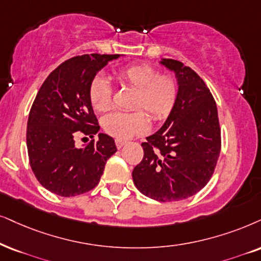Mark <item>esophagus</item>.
<instances>
[{
  "label": "esophagus",
  "mask_w": 261,
  "mask_h": 261,
  "mask_svg": "<svg viewBox=\"0 0 261 261\" xmlns=\"http://www.w3.org/2000/svg\"><path fill=\"white\" fill-rule=\"evenodd\" d=\"M125 143H126V141H124V140H119V138H117V140H115V144H117L118 149H120V148L123 147Z\"/></svg>",
  "instance_id": "esophagus-1"
}]
</instances>
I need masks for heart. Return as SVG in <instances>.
Instances as JSON below:
<instances>
[{"instance_id": "obj_1", "label": "heart", "mask_w": 261, "mask_h": 261, "mask_svg": "<svg viewBox=\"0 0 261 261\" xmlns=\"http://www.w3.org/2000/svg\"><path fill=\"white\" fill-rule=\"evenodd\" d=\"M120 81L137 90L131 113L113 112L102 119V127L110 136L130 138L148 130V119L143 110L154 121H163L170 117L176 106L179 84L173 75L160 74L154 66L136 64L121 68ZM89 100L94 110L108 111L113 103V87L102 74H96L89 85Z\"/></svg>"}]
</instances>
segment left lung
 I'll return each instance as SVG.
<instances>
[{
	"label": "left lung",
	"instance_id": "1",
	"mask_svg": "<svg viewBox=\"0 0 261 261\" xmlns=\"http://www.w3.org/2000/svg\"><path fill=\"white\" fill-rule=\"evenodd\" d=\"M161 64L176 72L179 95L163 127L141 144L143 159L133 178L143 195L170 202L195 195L210 182L222 136L216 101L202 78L180 61Z\"/></svg>",
	"mask_w": 261,
	"mask_h": 261
}]
</instances>
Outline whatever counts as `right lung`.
<instances>
[{"label":"right lung","instance_id":"1","mask_svg":"<svg viewBox=\"0 0 261 261\" xmlns=\"http://www.w3.org/2000/svg\"><path fill=\"white\" fill-rule=\"evenodd\" d=\"M119 55L84 54L59 65L36 95L30 110L26 144L30 166L41 186L57 195L77 196L100 182L107 160L117 151L114 140L98 135L85 148L75 137L100 130L89 100V85L108 61Z\"/></svg>","mask_w":261,"mask_h":261}]
</instances>
